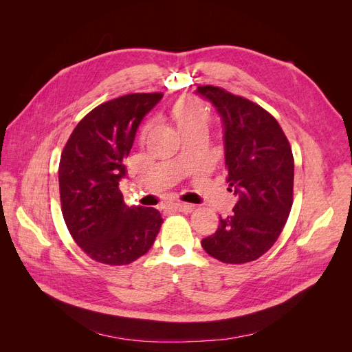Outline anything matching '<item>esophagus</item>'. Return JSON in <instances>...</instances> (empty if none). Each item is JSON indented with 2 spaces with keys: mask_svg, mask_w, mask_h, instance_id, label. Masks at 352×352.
Returning a JSON list of instances; mask_svg holds the SVG:
<instances>
[{
  "mask_svg": "<svg viewBox=\"0 0 352 352\" xmlns=\"http://www.w3.org/2000/svg\"><path fill=\"white\" fill-rule=\"evenodd\" d=\"M173 207L177 211H182V212H190V211L194 210V206L192 204H188V202H176V204H173Z\"/></svg>",
  "mask_w": 352,
  "mask_h": 352,
  "instance_id": "1",
  "label": "esophagus"
}]
</instances>
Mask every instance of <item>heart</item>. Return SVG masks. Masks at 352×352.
Returning <instances> with one entry per match:
<instances>
[{"mask_svg": "<svg viewBox=\"0 0 352 352\" xmlns=\"http://www.w3.org/2000/svg\"><path fill=\"white\" fill-rule=\"evenodd\" d=\"M170 117L177 131L185 135L197 129H207L210 117L206 109L192 98H179L170 109Z\"/></svg>", "mask_w": 352, "mask_h": 352, "instance_id": "1", "label": "heart"}]
</instances>
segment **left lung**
I'll return each mask as SVG.
<instances>
[{"label":"left lung","mask_w":352,"mask_h":352,"mask_svg":"<svg viewBox=\"0 0 352 352\" xmlns=\"http://www.w3.org/2000/svg\"><path fill=\"white\" fill-rule=\"evenodd\" d=\"M197 94L217 110L223 124L229 190L238 197L233 214L220 217L217 230L201 241L223 263L260 258L278 241L294 195L291 145L274 117L258 104L217 87Z\"/></svg>","instance_id":"left-lung-1"}]
</instances>
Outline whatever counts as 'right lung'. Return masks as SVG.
<instances>
[{
	"instance_id": "add662e5",
	"label": "right lung",
	"mask_w": 352,
	"mask_h": 352,
	"mask_svg": "<svg viewBox=\"0 0 352 352\" xmlns=\"http://www.w3.org/2000/svg\"><path fill=\"white\" fill-rule=\"evenodd\" d=\"M163 94H129L102 102L74 127L61 153V211L72 238L95 261L129 264L150 251L162 214L126 206L119 189L144 117Z\"/></svg>"
}]
</instances>
